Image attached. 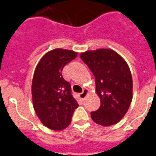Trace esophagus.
Returning a JSON list of instances; mask_svg holds the SVG:
<instances>
[{"mask_svg": "<svg viewBox=\"0 0 156 156\" xmlns=\"http://www.w3.org/2000/svg\"><path fill=\"white\" fill-rule=\"evenodd\" d=\"M87 94H88V90H86V89H85V90L82 91V93L79 94V98H80L82 100H85V98H86Z\"/></svg>", "mask_w": 156, "mask_h": 156, "instance_id": "obj_1", "label": "esophagus"}]
</instances>
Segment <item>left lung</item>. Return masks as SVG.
I'll return each mask as SVG.
<instances>
[{"mask_svg": "<svg viewBox=\"0 0 156 156\" xmlns=\"http://www.w3.org/2000/svg\"><path fill=\"white\" fill-rule=\"evenodd\" d=\"M95 77L101 106L91 112L94 122L103 126L118 123L133 99V78L125 60L111 49L87 51L80 55Z\"/></svg>", "mask_w": 156, "mask_h": 156, "instance_id": "left-lung-1", "label": "left lung"}]
</instances>
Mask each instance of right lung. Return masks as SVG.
Segmentation results:
<instances>
[{"label": "right lung", "mask_w": 156, "mask_h": 156, "mask_svg": "<svg viewBox=\"0 0 156 156\" xmlns=\"http://www.w3.org/2000/svg\"><path fill=\"white\" fill-rule=\"evenodd\" d=\"M70 50L57 48L47 52L34 72L31 95L34 109L47 128L55 131L66 129L78 107L72 96L70 84L64 80L62 69L77 57Z\"/></svg>", "instance_id": "obj_1"}]
</instances>
